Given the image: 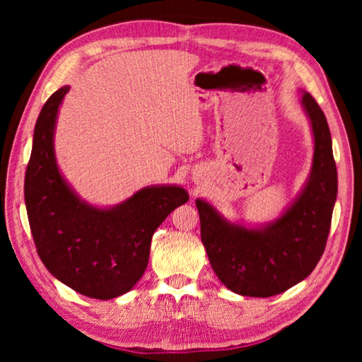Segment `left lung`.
Returning <instances> with one entry per match:
<instances>
[{
    "mask_svg": "<svg viewBox=\"0 0 362 362\" xmlns=\"http://www.w3.org/2000/svg\"><path fill=\"white\" fill-rule=\"evenodd\" d=\"M302 103L315 137L313 168L303 192L283 216L263 228L230 223L196 199L201 241L217 278L246 297H273L313 272L326 249L337 198V168L326 116L311 94Z\"/></svg>",
    "mask_w": 362,
    "mask_h": 362,
    "instance_id": "left-lung-1",
    "label": "left lung"
}]
</instances>
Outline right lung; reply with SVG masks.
Segmentation results:
<instances>
[{
    "mask_svg": "<svg viewBox=\"0 0 362 362\" xmlns=\"http://www.w3.org/2000/svg\"><path fill=\"white\" fill-rule=\"evenodd\" d=\"M69 86L49 97L33 134L25 173V206L41 262L81 296L110 300L142 278L151 236L175 207L185 204L182 187H146L112 209H97L73 193L54 155V127Z\"/></svg>",
    "mask_w": 362,
    "mask_h": 362,
    "instance_id": "1",
    "label": "right lung"
}]
</instances>
